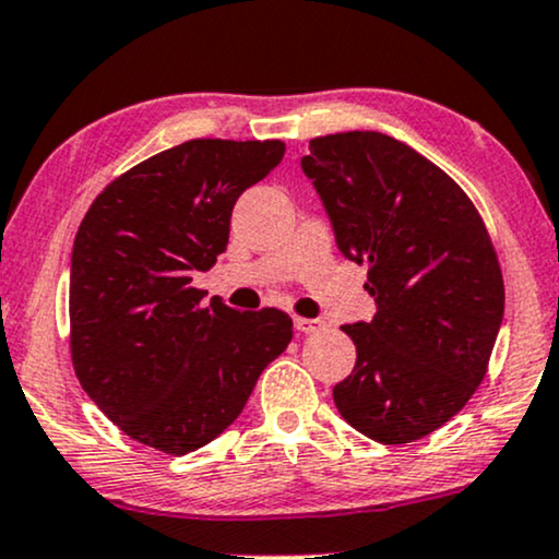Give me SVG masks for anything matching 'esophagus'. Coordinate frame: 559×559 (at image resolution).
Here are the masks:
<instances>
[{
	"label": "esophagus",
	"mask_w": 559,
	"mask_h": 559,
	"mask_svg": "<svg viewBox=\"0 0 559 559\" xmlns=\"http://www.w3.org/2000/svg\"><path fill=\"white\" fill-rule=\"evenodd\" d=\"M321 326H324V321H321V319L295 317V330H298L300 334H313V332H319Z\"/></svg>",
	"instance_id": "34e87169"
}]
</instances>
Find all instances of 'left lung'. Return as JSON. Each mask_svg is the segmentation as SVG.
Segmentation results:
<instances>
[{"label": "left lung", "mask_w": 559, "mask_h": 559, "mask_svg": "<svg viewBox=\"0 0 559 559\" xmlns=\"http://www.w3.org/2000/svg\"><path fill=\"white\" fill-rule=\"evenodd\" d=\"M300 169L340 253L369 264L371 321L345 324L350 377L334 384L360 435L405 444L448 424L481 384L504 313L500 261L468 195L397 138H313Z\"/></svg>", "instance_id": "1"}]
</instances>
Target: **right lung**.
<instances>
[{"mask_svg":"<svg viewBox=\"0 0 559 559\" xmlns=\"http://www.w3.org/2000/svg\"><path fill=\"white\" fill-rule=\"evenodd\" d=\"M282 154V141H186L109 182L78 227L72 366L98 411L146 448L188 455L212 442L290 345L280 308L240 313L190 287L227 248L235 201Z\"/></svg>","mask_w":559,"mask_h":559,"instance_id":"add662e5","label":"right lung"}]
</instances>
